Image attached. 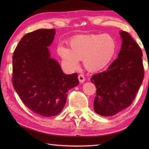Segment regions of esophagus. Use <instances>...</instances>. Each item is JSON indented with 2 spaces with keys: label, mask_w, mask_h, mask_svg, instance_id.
I'll return each instance as SVG.
<instances>
[{
  "label": "esophagus",
  "mask_w": 149,
  "mask_h": 149,
  "mask_svg": "<svg viewBox=\"0 0 149 149\" xmlns=\"http://www.w3.org/2000/svg\"><path fill=\"white\" fill-rule=\"evenodd\" d=\"M78 79H79V81L80 83L84 82L85 80V77L84 76V75H82V74H80V75H78Z\"/></svg>",
  "instance_id": "34e87169"
}]
</instances>
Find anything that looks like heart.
I'll return each mask as SVG.
<instances>
[{
	"instance_id": "obj_1",
	"label": "heart",
	"mask_w": 149,
	"mask_h": 149,
	"mask_svg": "<svg viewBox=\"0 0 149 149\" xmlns=\"http://www.w3.org/2000/svg\"><path fill=\"white\" fill-rule=\"evenodd\" d=\"M70 47L64 45L58 47L57 51L64 62L72 69L77 68L84 60L85 68L98 72L105 68L114 58L116 41L109 34L78 35L70 39Z\"/></svg>"
}]
</instances>
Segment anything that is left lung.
Segmentation results:
<instances>
[{"mask_svg": "<svg viewBox=\"0 0 149 149\" xmlns=\"http://www.w3.org/2000/svg\"><path fill=\"white\" fill-rule=\"evenodd\" d=\"M121 50L107 71L94 74L91 81L97 92L93 108L103 116H110L132 104L144 78L143 52L131 35L120 32Z\"/></svg>", "mask_w": 149, "mask_h": 149, "instance_id": "1", "label": "left lung"}]
</instances>
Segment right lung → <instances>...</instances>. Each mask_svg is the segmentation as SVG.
Masks as SVG:
<instances>
[{"label": "right lung", "instance_id": "obj_1", "mask_svg": "<svg viewBox=\"0 0 149 149\" xmlns=\"http://www.w3.org/2000/svg\"><path fill=\"white\" fill-rule=\"evenodd\" d=\"M54 29H40L20 40L12 58V84L20 99L35 114L45 117L58 114L64 108L67 92L79 84L76 73L65 75L50 56L48 47Z\"/></svg>", "mask_w": 149, "mask_h": 149}]
</instances>
